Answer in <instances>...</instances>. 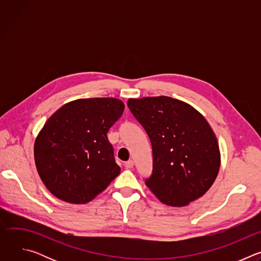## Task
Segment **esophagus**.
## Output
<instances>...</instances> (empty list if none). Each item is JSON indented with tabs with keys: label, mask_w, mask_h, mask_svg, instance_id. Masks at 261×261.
<instances>
[{
	"label": "esophagus",
	"mask_w": 261,
	"mask_h": 261,
	"mask_svg": "<svg viewBox=\"0 0 261 261\" xmlns=\"http://www.w3.org/2000/svg\"><path fill=\"white\" fill-rule=\"evenodd\" d=\"M133 165H134L133 160H129V161L125 162V167H126V168H132V167H133Z\"/></svg>",
	"instance_id": "esophagus-1"
}]
</instances>
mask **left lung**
<instances>
[{
    "label": "left lung",
    "instance_id": "obj_1",
    "mask_svg": "<svg viewBox=\"0 0 261 261\" xmlns=\"http://www.w3.org/2000/svg\"><path fill=\"white\" fill-rule=\"evenodd\" d=\"M150 137L153 172L145 185L166 205L185 206L205 194L221 164L216 135L190 104L167 96L129 99Z\"/></svg>",
    "mask_w": 261,
    "mask_h": 261
}]
</instances>
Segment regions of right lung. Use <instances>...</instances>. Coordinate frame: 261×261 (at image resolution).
I'll return each instance as SVG.
<instances>
[{
    "mask_svg": "<svg viewBox=\"0 0 261 261\" xmlns=\"http://www.w3.org/2000/svg\"><path fill=\"white\" fill-rule=\"evenodd\" d=\"M124 108L117 98L77 99L46 121L36 137L34 158L43 184L56 197L88 203L120 174L107 132Z\"/></svg>",
    "mask_w": 261,
    "mask_h": 261,
    "instance_id": "right-lung-1",
    "label": "right lung"
}]
</instances>
